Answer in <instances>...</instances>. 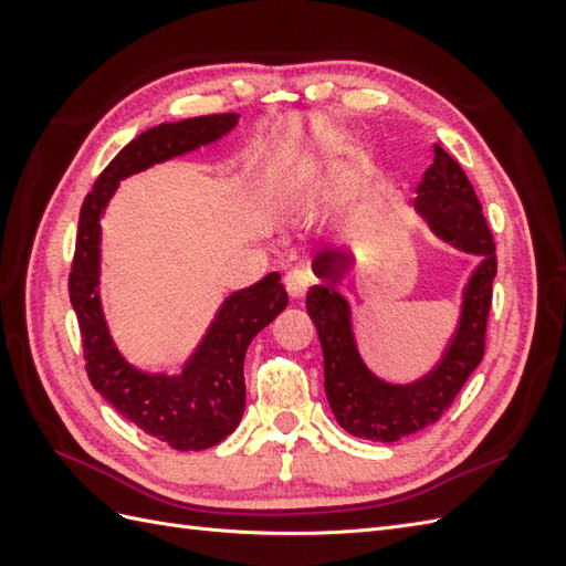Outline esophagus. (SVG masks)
<instances>
[{
    "mask_svg": "<svg viewBox=\"0 0 566 566\" xmlns=\"http://www.w3.org/2000/svg\"><path fill=\"white\" fill-rule=\"evenodd\" d=\"M312 285V273L306 269H290L285 276V290L293 300H302Z\"/></svg>",
    "mask_w": 566,
    "mask_h": 566,
    "instance_id": "1",
    "label": "esophagus"
}]
</instances>
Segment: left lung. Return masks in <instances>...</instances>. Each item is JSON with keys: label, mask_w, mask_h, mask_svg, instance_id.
I'll list each match as a JSON object with an SVG mask.
<instances>
[{"label": "left lung", "mask_w": 566, "mask_h": 566, "mask_svg": "<svg viewBox=\"0 0 566 566\" xmlns=\"http://www.w3.org/2000/svg\"><path fill=\"white\" fill-rule=\"evenodd\" d=\"M413 208L441 241L482 256L462 293L460 323L449 349L434 370L416 382L389 385L366 368L352 333L349 304L333 290L352 264L349 254L323 250L314 256V273L325 285L310 290L306 312L316 325L323 349L325 397L342 430L358 439L389 443L434 424L484 358L486 321L499 266L495 243L472 184L437 144L434 163L422 175Z\"/></svg>", "instance_id": "left-lung-1"}]
</instances>
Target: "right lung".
Returning a JSON list of instances; mask_svg holds the SVG:
<instances>
[{
    "instance_id": "right-lung-1",
    "label": "right lung",
    "mask_w": 566,
    "mask_h": 566,
    "mask_svg": "<svg viewBox=\"0 0 566 566\" xmlns=\"http://www.w3.org/2000/svg\"><path fill=\"white\" fill-rule=\"evenodd\" d=\"M238 125L235 113L165 123L129 142L98 175L80 210L75 256L67 279L77 314L84 368L94 389L119 416L177 451H202L227 439L245 410L243 361L252 337L287 306L279 273L233 293L212 321L181 375L144 373L113 345L98 297L101 214L119 179L212 144Z\"/></svg>"
}]
</instances>
